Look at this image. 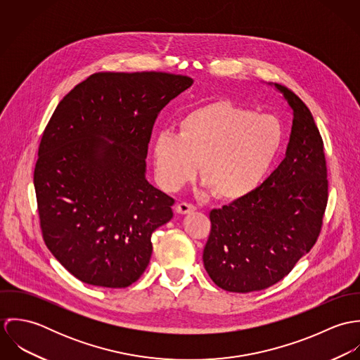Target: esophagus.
<instances>
[{
    "instance_id": "34e87169",
    "label": "esophagus",
    "mask_w": 360,
    "mask_h": 360,
    "mask_svg": "<svg viewBox=\"0 0 360 360\" xmlns=\"http://www.w3.org/2000/svg\"><path fill=\"white\" fill-rule=\"evenodd\" d=\"M195 209H197L195 206L187 204V202H180V204H177V206H176V212L179 214H187V213L194 212Z\"/></svg>"
}]
</instances>
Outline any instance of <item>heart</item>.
<instances>
[{"mask_svg": "<svg viewBox=\"0 0 360 360\" xmlns=\"http://www.w3.org/2000/svg\"><path fill=\"white\" fill-rule=\"evenodd\" d=\"M285 141V129L273 115L217 100L186 113L177 133L159 131L151 143L159 184L176 191L201 170L204 187L237 201L263 184Z\"/></svg>", "mask_w": 360, "mask_h": 360, "instance_id": "1", "label": "heart"}]
</instances>
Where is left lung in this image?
I'll use <instances>...</instances> for the list:
<instances>
[{"mask_svg":"<svg viewBox=\"0 0 360 360\" xmlns=\"http://www.w3.org/2000/svg\"><path fill=\"white\" fill-rule=\"evenodd\" d=\"M292 110L285 158L245 198L210 210L204 266L230 292L264 290L284 278L314 245L327 205L323 140L300 97L271 84Z\"/></svg>","mask_w":360,"mask_h":360,"instance_id":"left-lung-1","label":"left lung"}]
</instances>
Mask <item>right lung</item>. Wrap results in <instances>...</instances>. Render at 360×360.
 <instances>
[{"instance_id":"right-lung-1","label":"right lung","mask_w":360,"mask_h":360,"mask_svg":"<svg viewBox=\"0 0 360 360\" xmlns=\"http://www.w3.org/2000/svg\"><path fill=\"white\" fill-rule=\"evenodd\" d=\"M194 79L162 72L96 73L58 103L34 169L47 248L80 281L124 288L146 271L151 236L174 200L148 183L158 113Z\"/></svg>"}]
</instances>
